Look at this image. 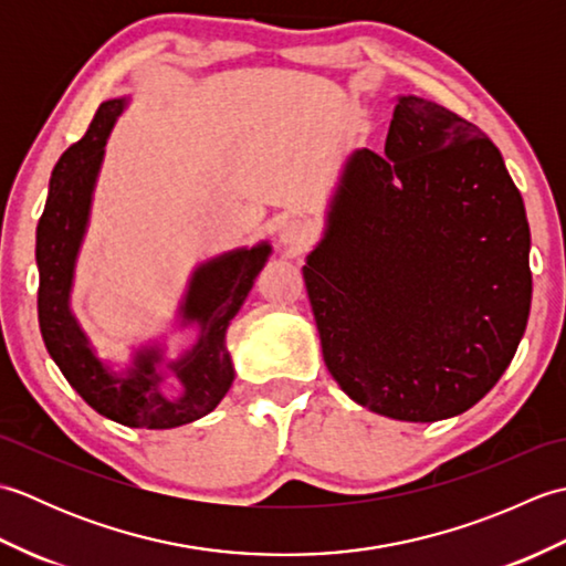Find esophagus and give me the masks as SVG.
I'll list each match as a JSON object with an SVG mask.
<instances>
[{
	"instance_id": "34e87169",
	"label": "esophagus",
	"mask_w": 566,
	"mask_h": 566,
	"mask_svg": "<svg viewBox=\"0 0 566 566\" xmlns=\"http://www.w3.org/2000/svg\"><path fill=\"white\" fill-rule=\"evenodd\" d=\"M280 240L286 250L304 252L311 245V228L302 219H292L282 226Z\"/></svg>"
}]
</instances>
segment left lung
<instances>
[{
    "label": "left lung",
    "instance_id": "1",
    "mask_svg": "<svg viewBox=\"0 0 566 566\" xmlns=\"http://www.w3.org/2000/svg\"><path fill=\"white\" fill-rule=\"evenodd\" d=\"M531 226L482 128L399 97L384 155L347 160L304 264L323 359L379 416L432 423L494 389L533 298Z\"/></svg>",
    "mask_w": 566,
    "mask_h": 566
}]
</instances>
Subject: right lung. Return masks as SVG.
Segmentation results:
<instances>
[{
	"label": "right lung",
	"mask_w": 566,
	"mask_h": 566,
	"mask_svg": "<svg viewBox=\"0 0 566 566\" xmlns=\"http://www.w3.org/2000/svg\"><path fill=\"white\" fill-rule=\"evenodd\" d=\"M126 104V99L104 102L87 134L53 167L51 191L35 228L39 326L53 363L94 411L128 428L167 430L211 413L231 389L235 371L226 347L228 323L243 306L272 248L258 243L199 264L179 306L182 326L195 323L199 328L197 343L185 355L165 359L163 347L150 345L140 347L126 371L106 367L72 314L70 292L106 138ZM167 374L184 384L177 400L161 394Z\"/></svg>",
	"instance_id": "right-lung-1"
}]
</instances>
